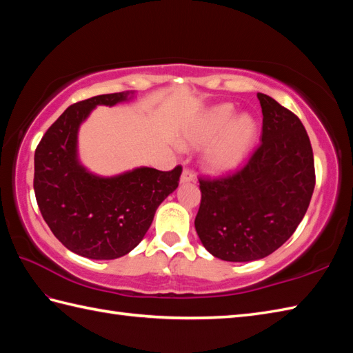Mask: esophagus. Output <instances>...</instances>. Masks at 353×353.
Listing matches in <instances>:
<instances>
[{
    "label": "esophagus",
    "instance_id": "1",
    "mask_svg": "<svg viewBox=\"0 0 353 353\" xmlns=\"http://www.w3.org/2000/svg\"><path fill=\"white\" fill-rule=\"evenodd\" d=\"M192 181H194V172H192V170L185 168V170L182 171L181 182H182V183H188V182H192Z\"/></svg>",
    "mask_w": 353,
    "mask_h": 353
}]
</instances>
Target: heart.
I'll list each match as a JSON object with an SVG mask.
<instances>
[{
  "label": "heart",
  "mask_w": 353,
  "mask_h": 353,
  "mask_svg": "<svg viewBox=\"0 0 353 353\" xmlns=\"http://www.w3.org/2000/svg\"><path fill=\"white\" fill-rule=\"evenodd\" d=\"M232 104L209 109L183 134L182 147L197 148L211 142L205 150L203 162L208 170L220 172L236 167L256 137V123L250 115H239Z\"/></svg>",
  "instance_id": "heart-1"
}]
</instances>
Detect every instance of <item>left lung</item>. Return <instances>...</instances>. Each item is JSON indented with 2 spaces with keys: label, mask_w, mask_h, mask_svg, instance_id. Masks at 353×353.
<instances>
[{
  "label": "left lung",
  "mask_w": 353,
  "mask_h": 353,
  "mask_svg": "<svg viewBox=\"0 0 353 353\" xmlns=\"http://www.w3.org/2000/svg\"><path fill=\"white\" fill-rule=\"evenodd\" d=\"M261 142L241 168L199 177L196 230L215 258L247 262L268 256L294 234L316 186L308 133L301 119L272 97L258 94Z\"/></svg>",
  "instance_id": "8db88e82"
}]
</instances>
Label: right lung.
Returning a JSON list of instances; mask_svg holds the SVG:
<instances>
[{
	"mask_svg": "<svg viewBox=\"0 0 353 353\" xmlns=\"http://www.w3.org/2000/svg\"><path fill=\"white\" fill-rule=\"evenodd\" d=\"M127 94L97 95L66 109L34 152V194L39 211L66 249L89 259H115L144 238L157 206L179 186L182 167L137 168L97 177L77 161V130L97 104L124 101Z\"/></svg>",
	"mask_w": 353,
	"mask_h": 353,
	"instance_id": "1",
	"label": "right lung"
}]
</instances>
